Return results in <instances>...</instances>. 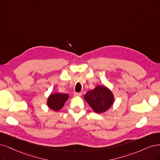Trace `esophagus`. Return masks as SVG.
Returning a JSON list of instances; mask_svg holds the SVG:
<instances>
[{"mask_svg":"<svg viewBox=\"0 0 160 160\" xmlns=\"http://www.w3.org/2000/svg\"><path fill=\"white\" fill-rule=\"evenodd\" d=\"M74 96L76 97H80L82 96V93H78V92H74Z\"/></svg>","mask_w":160,"mask_h":160,"instance_id":"obj_1","label":"esophagus"}]
</instances>
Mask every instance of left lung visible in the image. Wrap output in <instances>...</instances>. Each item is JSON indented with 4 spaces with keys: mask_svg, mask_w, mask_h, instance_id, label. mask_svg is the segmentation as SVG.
<instances>
[{
    "mask_svg": "<svg viewBox=\"0 0 160 160\" xmlns=\"http://www.w3.org/2000/svg\"><path fill=\"white\" fill-rule=\"evenodd\" d=\"M84 99L92 109L97 113L108 110L113 103V96L106 87L98 86L95 89L88 91Z\"/></svg>",
    "mask_w": 160,
    "mask_h": 160,
    "instance_id": "8db88e82",
    "label": "left lung"
}]
</instances>
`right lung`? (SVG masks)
<instances>
[{"label":"right lung","instance_id":"1","mask_svg":"<svg viewBox=\"0 0 160 160\" xmlns=\"http://www.w3.org/2000/svg\"><path fill=\"white\" fill-rule=\"evenodd\" d=\"M68 99V95L66 93H53L49 97L47 100V105L49 108L52 110L58 111L60 110L64 103Z\"/></svg>","mask_w":160,"mask_h":160}]
</instances>
